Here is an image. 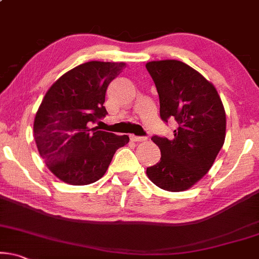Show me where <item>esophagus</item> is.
I'll list each match as a JSON object with an SVG mask.
<instances>
[{"label":"esophagus","mask_w":259,"mask_h":259,"mask_svg":"<svg viewBox=\"0 0 259 259\" xmlns=\"http://www.w3.org/2000/svg\"><path fill=\"white\" fill-rule=\"evenodd\" d=\"M130 140H132L133 142H143V141H146L147 139H146V137H141V136H136V135H130Z\"/></svg>","instance_id":"34e87169"}]
</instances>
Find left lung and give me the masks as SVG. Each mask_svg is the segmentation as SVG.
<instances>
[{"label":"left lung","instance_id":"8db88e82","mask_svg":"<svg viewBox=\"0 0 259 259\" xmlns=\"http://www.w3.org/2000/svg\"><path fill=\"white\" fill-rule=\"evenodd\" d=\"M146 67L156 86L161 118L178 123L173 140L151 139L161 158L147 175L164 191H187L211 169L225 142V109L214 85L187 64L168 59Z\"/></svg>","mask_w":259,"mask_h":259}]
</instances>
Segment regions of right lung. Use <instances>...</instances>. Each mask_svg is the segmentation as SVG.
I'll list each match as a JSON object with an SVG mask.
<instances>
[{
	"mask_svg": "<svg viewBox=\"0 0 259 259\" xmlns=\"http://www.w3.org/2000/svg\"><path fill=\"white\" fill-rule=\"evenodd\" d=\"M125 63L89 61L61 75L48 89L34 118V140L47 168L60 181L82 186L108 170L127 135L90 127L104 117L106 89Z\"/></svg>",
	"mask_w": 259,
	"mask_h": 259,
	"instance_id": "right-lung-1",
	"label": "right lung"
}]
</instances>
